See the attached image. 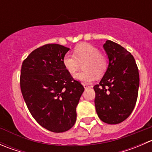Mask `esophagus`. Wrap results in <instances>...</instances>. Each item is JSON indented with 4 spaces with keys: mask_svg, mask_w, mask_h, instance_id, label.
<instances>
[{
    "mask_svg": "<svg viewBox=\"0 0 152 152\" xmlns=\"http://www.w3.org/2000/svg\"><path fill=\"white\" fill-rule=\"evenodd\" d=\"M83 86H84V87H85V89H88V88H90V85H86V84H83Z\"/></svg>",
    "mask_w": 152,
    "mask_h": 152,
    "instance_id": "34e87169",
    "label": "esophagus"
}]
</instances>
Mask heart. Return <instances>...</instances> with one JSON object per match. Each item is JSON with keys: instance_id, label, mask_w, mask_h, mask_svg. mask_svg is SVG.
<instances>
[{"instance_id": "heart-1", "label": "heart", "mask_w": 152, "mask_h": 152, "mask_svg": "<svg viewBox=\"0 0 152 152\" xmlns=\"http://www.w3.org/2000/svg\"><path fill=\"white\" fill-rule=\"evenodd\" d=\"M74 54L67 53L64 56L63 65L70 74L76 73L83 63L82 71L74 75V78L83 82H90L95 77H101L108 67V59L94 45L89 43L78 45L73 50Z\"/></svg>"}]
</instances>
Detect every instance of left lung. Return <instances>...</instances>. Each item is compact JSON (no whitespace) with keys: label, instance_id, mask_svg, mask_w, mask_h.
I'll return each mask as SVG.
<instances>
[{"label":"left lung","instance_id":"left-lung-1","mask_svg":"<svg viewBox=\"0 0 152 152\" xmlns=\"http://www.w3.org/2000/svg\"><path fill=\"white\" fill-rule=\"evenodd\" d=\"M104 48L109 65L99 85L93 87L95 106L104 123H121L131 115L138 95L139 72L134 58L119 44L107 40Z\"/></svg>","mask_w":152,"mask_h":152}]
</instances>
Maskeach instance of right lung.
<instances>
[{
    "instance_id": "obj_1",
    "label": "right lung",
    "mask_w": 152,
    "mask_h": 152,
    "mask_svg": "<svg viewBox=\"0 0 152 152\" xmlns=\"http://www.w3.org/2000/svg\"><path fill=\"white\" fill-rule=\"evenodd\" d=\"M70 48L46 44L34 50L21 67V93L37 122L53 132H64L76 123V107L83 85L63 65Z\"/></svg>"
}]
</instances>
